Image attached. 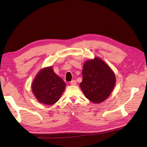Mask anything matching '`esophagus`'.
Instances as JSON below:
<instances>
[{"instance_id":"1","label":"esophagus","mask_w":147,"mask_h":147,"mask_svg":"<svg viewBox=\"0 0 147 147\" xmlns=\"http://www.w3.org/2000/svg\"><path fill=\"white\" fill-rule=\"evenodd\" d=\"M70 84L72 86H75V85H77V82H76L75 80H72L70 82Z\"/></svg>"}]
</instances>
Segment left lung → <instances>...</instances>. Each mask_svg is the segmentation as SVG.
<instances>
[{"mask_svg":"<svg viewBox=\"0 0 147 147\" xmlns=\"http://www.w3.org/2000/svg\"><path fill=\"white\" fill-rule=\"evenodd\" d=\"M82 74L80 86L88 100L94 103H100L109 97L116 78L113 70L104 61L99 57L86 61Z\"/></svg>","mask_w":147,"mask_h":147,"instance_id":"1","label":"left lung"}]
</instances>
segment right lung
I'll list each match as a JSON object with an SVG mask.
<instances>
[{
    "mask_svg": "<svg viewBox=\"0 0 147 147\" xmlns=\"http://www.w3.org/2000/svg\"><path fill=\"white\" fill-rule=\"evenodd\" d=\"M65 88V83L53 71L52 66L44 67L35 76L32 90L39 102L52 105L59 100Z\"/></svg>",
    "mask_w": 147,
    "mask_h": 147,
    "instance_id": "right-lung-1",
    "label": "right lung"
}]
</instances>
